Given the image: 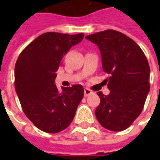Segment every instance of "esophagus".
<instances>
[{"instance_id":"1","label":"esophagus","mask_w":160,"mask_h":160,"mask_svg":"<svg viewBox=\"0 0 160 160\" xmlns=\"http://www.w3.org/2000/svg\"><path fill=\"white\" fill-rule=\"evenodd\" d=\"M90 94H92V91L90 89H88V88H85V90H84V95H85V97L89 96Z\"/></svg>"}]
</instances>
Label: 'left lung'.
<instances>
[{
	"instance_id": "8db88e82",
	"label": "left lung",
	"mask_w": 160,
	"mask_h": 160,
	"mask_svg": "<svg viewBox=\"0 0 160 160\" xmlns=\"http://www.w3.org/2000/svg\"><path fill=\"white\" fill-rule=\"evenodd\" d=\"M85 38L96 44L102 68L109 74V95L97 92L100 104L95 116L104 128L122 131L129 128L143 110L149 91V65L141 48L119 31L106 30Z\"/></svg>"
}]
</instances>
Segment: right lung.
<instances>
[{"instance_id": "add662e5", "label": "right lung", "mask_w": 160, "mask_h": 160, "mask_svg": "<svg viewBox=\"0 0 160 160\" xmlns=\"http://www.w3.org/2000/svg\"><path fill=\"white\" fill-rule=\"evenodd\" d=\"M84 36L46 32L29 44L16 60V94L26 117L42 131L54 134L66 129L83 99L82 85L63 87L59 92L55 79L64 55Z\"/></svg>"}]
</instances>
